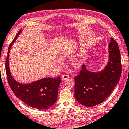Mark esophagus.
Instances as JSON below:
<instances>
[{"mask_svg":"<svg viewBox=\"0 0 129 129\" xmlns=\"http://www.w3.org/2000/svg\"><path fill=\"white\" fill-rule=\"evenodd\" d=\"M70 77L68 75H67V74H64V75H62V77H61V79H62V81H66L67 79H68Z\"/></svg>","mask_w":129,"mask_h":129,"instance_id":"obj_1","label":"esophagus"}]
</instances>
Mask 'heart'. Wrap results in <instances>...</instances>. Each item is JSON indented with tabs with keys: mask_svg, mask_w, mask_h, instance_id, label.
<instances>
[{
	"mask_svg": "<svg viewBox=\"0 0 129 129\" xmlns=\"http://www.w3.org/2000/svg\"><path fill=\"white\" fill-rule=\"evenodd\" d=\"M73 62L74 63H77L78 62V59L77 58H74L73 59Z\"/></svg>",
	"mask_w": 129,
	"mask_h": 129,
	"instance_id": "obj_1",
	"label": "heart"
}]
</instances>
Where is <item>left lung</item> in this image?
<instances>
[{"mask_svg":"<svg viewBox=\"0 0 129 129\" xmlns=\"http://www.w3.org/2000/svg\"><path fill=\"white\" fill-rule=\"evenodd\" d=\"M109 62L105 70L91 72L82 66L75 79V96L81 105L92 107L103 102L113 91L120 78L121 63L117 43L111 38L109 44Z\"/></svg>","mask_w":129,"mask_h":129,"instance_id":"left-lung-1","label":"left lung"}]
</instances>
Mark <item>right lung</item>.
Masks as SVG:
<instances>
[{"mask_svg":"<svg viewBox=\"0 0 129 129\" xmlns=\"http://www.w3.org/2000/svg\"><path fill=\"white\" fill-rule=\"evenodd\" d=\"M20 30L9 47L5 67L8 83L16 97L29 106L40 110H45L54 105L58 96L61 78H46L29 84L16 82L10 74L9 67V53L13 43L20 33Z\"/></svg>","mask_w":129,"mask_h":129,"instance_id":"right-lung-1","label":"right lung"}]
</instances>
